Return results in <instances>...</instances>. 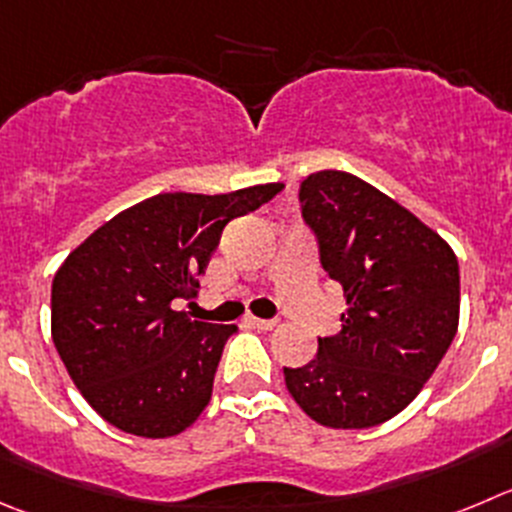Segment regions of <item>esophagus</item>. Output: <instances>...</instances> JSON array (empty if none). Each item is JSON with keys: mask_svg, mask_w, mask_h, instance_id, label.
Returning a JSON list of instances; mask_svg holds the SVG:
<instances>
[{"mask_svg": "<svg viewBox=\"0 0 512 512\" xmlns=\"http://www.w3.org/2000/svg\"><path fill=\"white\" fill-rule=\"evenodd\" d=\"M245 323L252 328H260V331H272V328L278 326V321H262V318H255V315H250Z\"/></svg>", "mask_w": 512, "mask_h": 512, "instance_id": "34e87169", "label": "esophagus"}]
</instances>
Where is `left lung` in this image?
I'll use <instances>...</instances> for the list:
<instances>
[{
	"instance_id": "obj_1",
	"label": "left lung",
	"mask_w": 512,
	"mask_h": 512,
	"mask_svg": "<svg viewBox=\"0 0 512 512\" xmlns=\"http://www.w3.org/2000/svg\"><path fill=\"white\" fill-rule=\"evenodd\" d=\"M328 278L343 288L341 333L285 369V386L313 422L366 429L407 409L460 323V265L452 247L384 191L348 171L300 184Z\"/></svg>"
}]
</instances>
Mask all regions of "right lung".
<instances>
[{
	"label": "right lung",
	"instance_id": "right-lung-1",
	"mask_svg": "<svg viewBox=\"0 0 512 512\" xmlns=\"http://www.w3.org/2000/svg\"><path fill=\"white\" fill-rule=\"evenodd\" d=\"M285 184L229 194H156L75 247L52 280V341L83 399L108 424L146 439L181 434L212 399L237 326L191 321L194 298L229 219Z\"/></svg>",
	"mask_w": 512,
	"mask_h": 512
}]
</instances>
